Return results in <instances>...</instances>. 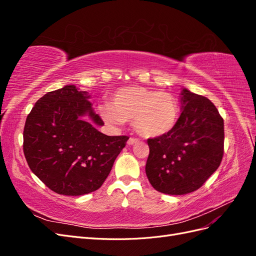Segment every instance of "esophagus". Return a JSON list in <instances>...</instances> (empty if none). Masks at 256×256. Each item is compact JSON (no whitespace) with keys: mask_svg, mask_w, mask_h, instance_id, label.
<instances>
[{"mask_svg":"<svg viewBox=\"0 0 256 256\" xmlns=\"http://www.w3.org/2000/svg\"><path fill=\"white\" fill-rule=\"evenodd\" d=\"M138 138H130L127 143H128V145H134V144H136V143H138Z\"/></svg>","mask_w":256,"mask_h":256,"instance_id":"obj_1","label":"esophagus"}]
</instances>
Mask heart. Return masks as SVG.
Returning a JSON list of instances; mask_svg holds the SVG:
<instances>
[{"label":"heart","mask_w":256,"mask_h":256,"mask_svg":"<svg viewBox=\"0 0 256 256\" xmlns=\"http://www.w3.org/2000/svg\"><path fill=\"white\" fill-rule=\"evenodd\" d=\"M110 104L99 106V114L106 122L118 126L125 120H134V129L144 138L168 134L180 114L178 102L172 94L141 86L118 90Z\"/></svg>","instance_id":"heart-1"}]
</instances>
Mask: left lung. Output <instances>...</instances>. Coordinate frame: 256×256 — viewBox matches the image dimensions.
<instances>
[{"instance_id":"1","label":"left lung","mask_w":256,"mask_h":256,"mask_svg":"<svg viewBox=\"0 0 256 256\" xmlns=\"http://www.w3.org/2000/svg\"><path fill=\"white\" fill-rule=\"evenodd\" d=\"M180 104L173 130L147 140V178L157 191L171 196L202 187L219 168L224 148L223 118L210 100L182 88Z\"/></svg>"}]
</instances>
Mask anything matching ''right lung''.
Listing matches in <instances>:
<instances>
[{"label": "right lung", "mask_w": 256, "mask_h": 256, "mask_svg": "<svg viewBox=\"0 0 256 256\" xmlns=\"http://www.w3.org/2000/svg\"><path fill=\"white\" fill-rule=\"evenodd\" d=\"M90 97L74 85H65L37 100L26 118L23 152L28 164L58 194L79 196L99 189L129 138L96 129L104 122Z\"/></svg>", "instance_id": "add662e5"}]
</instances>
